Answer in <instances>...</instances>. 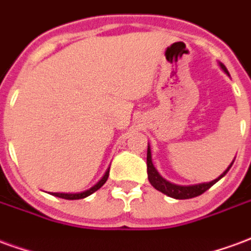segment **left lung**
Segmentation results:
<instances>
[{
	"mask_svg": "<svg viewBox=\"0 0 251 251\" xmlns=\"http://www.w3.org/2000/svg\"><path fill=\"white\" fill-rule=\"evenodd\" d=\"M219 67H221L223 71L226 72L227 75H228V71H227V68L225 67L223 63H218ZM234 163V161H232ZM232 163L230 164V167L221 175V176H218L215 180H212V181H208V183H199V184H192V185H179V184H174V183H171L168 180H165L161 176V175L158 174L157 169L154 168V165L152 163V152H151V147H149V144H148V154H147V165H148V179H149V183L154 187V188L160 191V192H163L169 198H174V199H191V198H195V196H199L203 192H205L207 189L211 188L212 185L218 183L219 180L225 176V175L228 172V169L231 168Z\"/></svg>",
	"mask_w": 251,
	"mask_h": 251,
	"instance_id": "obj_1",
	"label": "left lung"
}]
</instances>
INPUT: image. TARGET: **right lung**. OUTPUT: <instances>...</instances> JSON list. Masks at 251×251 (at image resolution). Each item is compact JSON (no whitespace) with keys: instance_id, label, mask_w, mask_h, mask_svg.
Segmentation results:
<instances>
[{"instance_id":"right-lung-1","label":"right lung","mask_w":251,"mask_h":251,"mask_svg":"<svg viewBox=\"0 0 251 251\" xmlns=\"http://www.w3.org/2000/svg\"><path fill=\"white\" fill-rule=\"evenodd\" d=\"M109 172H110V168L106 169V172L104 175L102 176V179L99 180L97 184H94L91 188L86 189V191H82V192H76V194H67V192H52L53 196H57V198H62V199H67V200H77V199H84V198H87L90 196L91 194H94L95 191H98L102 185L106 183V180L109 177Z\"/></svg>"}]
</instances>
